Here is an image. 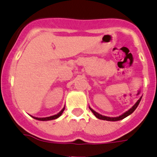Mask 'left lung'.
I'll use <instances>...</instances> for the list:
<instances>
[{"label":"left lung","mask_w":157,"mask_h":157,"mask_svg":"<svg viewBox=\"0 0 157 157\" xmlns=\"http://www.w3.org/2000/svg\"><path fill=\"white\" fill-rule=\"evenodd\" d=\"M142 97H141V98H139V99H138V101H136V103H135V105H134L133 106L131 107V108L130 109H128V111H126V112H125V113H123L122 115L119 116V117H106V116H102V115H101V114L95 112V111H94V109H91V107H89V109H90L91 112H92L93 113H94V115L95 116V117H97V118H98V119H100V120H103V121H121V120H123V119H124V118H125V117H128V116H129V115H131V114L132 113H133L135 109H136V108H137V107H138V104H139V102H140L141 99H142Z\"/></svg>","instance_id":"obj_1"}]
</instances>
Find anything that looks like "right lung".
<instances>
[{"label": "right lung", "mask_w": 157, "mask_h": 157, "mask_svg": "<svg viewBox=\"0 0 157 157\" xmlns=\"http://www.w3.org/2000/svg\"><path fill=\"white\" fill-rule=\"evenodd\" d=\"M65 109V107H63V109L60 111V112L59 113L56 114V115L54 116H51V117H33V116H31V117H33V118H34V119L36 120H38V121H52V120H55V119H57V118H59L60 116L63 114V111H64Z\"/></svg>", "instance_id": "right-lung-1"}]
</instances>
